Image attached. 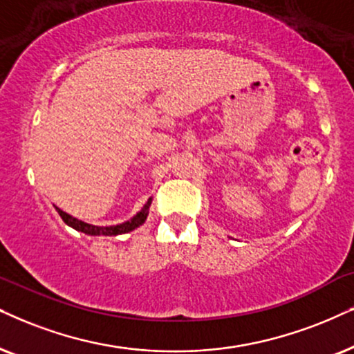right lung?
Returning a JSON list of instances; mask_svg holds the SVG:
<instances>
[{
	"label": "right lung",
	"mask_w": 354,
	"mask_h": 354,
	"mask_svg": "<svg viewBox=\"0 0 354 354\" xmlns=\"http://www.w3.org/2000/svg\"><path fill=\"white\" fill-rule=\"evenodd\" d=\"M151 205V198L147 201L144 207H142L140 212H137L136 216H133L131 221H125L122 223H118V225H109V227H100V225H93V223H88V222H83L80 221V218L70 216V214L64 212L62 209H57L58 216L62 217V221H64L66 225L71 227V229L78 230V232H83V234L86 235H106V236H113V235H122V234H127V232H132L136 230L137 227H140L142 223L147 221V216H149V209Z\"/></svg>",
	"instance_id": "right-lung-1"
}]
</instances>
